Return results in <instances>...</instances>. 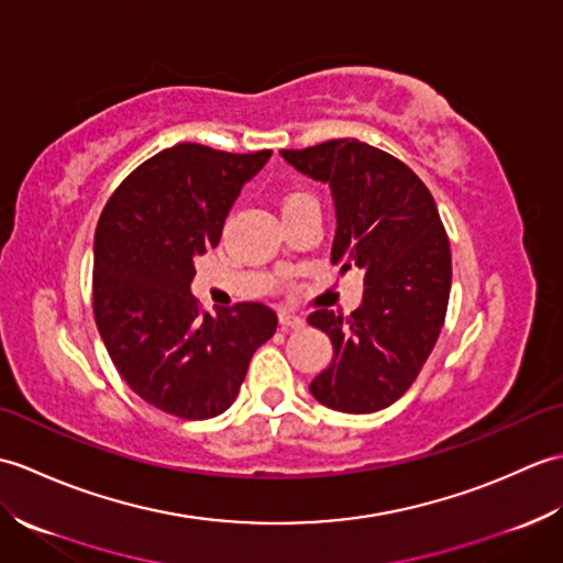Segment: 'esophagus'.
Listing matches in <instances>:
<instances>
[{
  "label": "esophagus",
  "mask_w": 563,
  "mask_h": 563,
  "mask_svg": "<svg viewBox=\"0 0 563 563\" xmlns=\"http://www.w3.org/2000/svg\"><path fill=\"white\" fill-rule=\"evenodd\" d=\"M278 319H280V327L283 329H302L305 327V319L292 314V312H280Z\"/></svg>",
  "instance_id": "1"
}]
</instances>
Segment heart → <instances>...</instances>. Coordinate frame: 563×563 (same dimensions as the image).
Returning a JSON list of instances; mask_svg holds the SVG:
<instances>
[{
    "label": "heart",
    "mask_w": 563,
    "mask_h": 563,
    "mask_svg": "<svg viewBox=\"0 0 563 563\" xmlns=\"http://www.w3.org/2000/svg\"><path fill=\"white\" fill-rule=\"evenodd\" d=\"M302 198H307V196L305 194H290L288 198H285L283 206H288V202H295V200H302Z\"/></svg>",
    "instance_id": "heart-1"
}]
</instances>
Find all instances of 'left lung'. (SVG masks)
I'll use <instances>...</instances> for the list:
<instances>
[{
	"mask_svg": "<svg viewBox=\"0 0 563 563\" xmlns=\"http://www.w3.org/2000/svg\"><path fill=\"white\" fill-rule=\"evenodd\" d=\"M297 172L331 188L336 210L331 263L363 273V302L349 319L307 317L333 357L312 397L343 413H375L404 397L445 321L452 258L435 200L409 166L357 140L283 150Z\"/></svg>",
	"mask_w": 563,
	"mask_h": 563,
	"instance_id": "1",
	"label": "left lung"
}]
</instances>
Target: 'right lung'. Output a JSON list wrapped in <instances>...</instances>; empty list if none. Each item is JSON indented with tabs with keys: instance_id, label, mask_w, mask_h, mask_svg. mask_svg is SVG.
I'll return each mask as SVG.
<instances>
[{
	"instance_id": "add662e5",
	"label": "right lung",
	"mask_w": 563,
	"mask_h": 563,
	"mask_svg": "<svg viewBox=\"0 0 563 563\" xmlns=\"http://www.w3.org/2000/svg\"><path fill=\"white\" fill-rule=\"evenodd\" d=\"M271 154L184 142L140 164L106 202L93 236V319L118 373L154 409L188 421L220 416L278 327L266 305L208 314L190 295L196 256L218 246L236 196Z\"/></svg>"
}]
</instances>
